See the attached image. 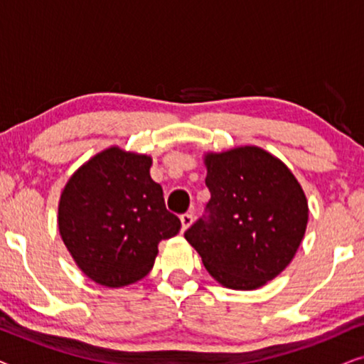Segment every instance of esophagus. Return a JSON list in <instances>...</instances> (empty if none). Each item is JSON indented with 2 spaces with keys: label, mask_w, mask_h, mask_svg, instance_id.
<instances>
[{
  "label": "esophagus",
  "mask_w": 364,
  "mask_h": 364,
  "mask_svg": "<svg viewBox=\"0 0 364 364\" xmlns=\"http://www.w3.org/2000/svg\"><path fill=\"white\" fill-rule=\"evenodd\" d=\"M181 222H182V230H187V228L191 227L192 222H193V213H192V212L182 213V215H181Z\"/></svg>",
  "instance_id": "obj_1"
}]
</instances>
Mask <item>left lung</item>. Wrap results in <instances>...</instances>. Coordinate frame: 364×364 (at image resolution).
<instances>
[{"mask_svg":"<svg viewBox=\"0 0 364 364\" xmlns=\"http://www.w3.org/2000/svg\"><path fill=\"white\" fill-rule=\"evenodd\" d=\"M210 200L186 240L232 290H257L285 270L305 235L308 202L290 168L255 146L205 154Z\"/></svg>","mask_w":364,"mask_h":364,"instance_id":"1","label":"left lung"}]
</instances>
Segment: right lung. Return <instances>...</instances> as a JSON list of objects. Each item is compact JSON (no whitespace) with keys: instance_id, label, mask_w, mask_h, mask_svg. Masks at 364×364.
<instances>
[{"instance_id":"obj_1","label":"right lung","mask_w":364,"mask_h":364,"mask_svg":"<svg viewBox=\"0 0 364 364\" xmlns=\"http://www.w3.org/2000/svg\"><path fill=\"white\" fill-rule=\"evenodd\" d=\"M151 166L149 156L109 147L79 167L61 193L59 233L76 265L99 285L141 280L152 270L159 242L181 230Z\"/></svg>"}]
</instances>
